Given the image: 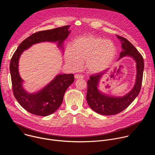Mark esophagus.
<instances>
[{
  "instance_id": "esophagus-1",
  "label": "esophagus",
  "mask_w": 155,
  "mask_h": 155,
  "mask_svg": "<svg viewBox=\"0 0 155 155\" xmlns=\"http://www.w3.org/2000/svg\"><path fill=\"white\" fill-rule=\"evenodd\" d=\"M75 78L76 79H78V78H83V76L82 75H81V74H75Z\"/></svg>"
}]
</instances>
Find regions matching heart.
I'll list each match as a JSON object with an SVG mask.
<instances>
[{"label": "heart", "mask_w": 155, "mask_h": 155, "mask_svg": "<svg viewBox=\"0 0 155 155\" xmlns=\"http://www.w3.org/2000/svg\"><path fill=\"white\" fill-rule=\"evenodd\" d=\"M115 53L116 48L111 40L86 35L75 38L72 47L66 48L65 59L74 69L80 67L81 62L86 61L87 70L96 73L107 67Z\"/></svg>", "instance_id": "obj_1"}]
</instances>
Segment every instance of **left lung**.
Masks as SVG:
<instances>
[{
  "instance_id": "1",
  "label": "left lung",
  "mask_w": 155,
  "mask_h": 155,
  "mask_svg": "<svg viewBox=\"0 0 155 155\" xmlns=\"http://www.w3.org/2000/svg\"><path fill=\"white\" fill-rule=\"evenodd\" d=\"M117 37L122 41L123 48L119 59L125 56H130L137 63L136 82L132 90L126 96L119 97L108 96L101 93L97 87L100 78L107 70L104 72L91 75L87 82L86 101L91 109L102 115H112L121 112L134 101L141 90L144 68L143 57L126 38L119 35H117Z\"/></svg>"
}]
</instances>
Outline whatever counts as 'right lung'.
I'll return each mask as SVG.
<instances>
[{
	"mask_svg": "<svg viewBox=\"0 0 155 155\" xmlns=\"http://www.w3.org/2000/svg\"><path fill=\"white\" fill-rule=\"evenodd\" d=\"M70 26H64L51 30L35 32L22 41L14 53L10 64L13 93L18 103L29 113L45 117L53 114L61 105L64 93L74 81V74L57 75L43 90L37 93H27L22 87L18 72V61L20 55L33 44L42 41H58L61 46L68 37Z\"/></svg>",
	"mask_w": 155,
	"mask_h": 155,
	"instance_id": "right-lung-1",
	"label": "right lung"
}]
</instances>
